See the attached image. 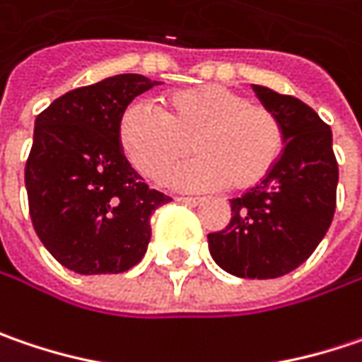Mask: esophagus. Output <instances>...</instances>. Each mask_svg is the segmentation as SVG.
<instances>
[{
  "label": "esophagus",
  "instance_id": "obj_1",
  "mask_svg": "<svg viewBox=\"0 0 362 362\" xmlns=\"http://www.w3.org/2000/svg\"><path fill=\"white\" fill-rule=\"evenodd\" d=\"M179 204H185V206H199L202 199L199 197H177Z\"/></svg>",
  "mask_w": 362,
  "mask_h": 362
}]
</instances>
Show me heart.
Here are the masks:
<instances>
[{"label":"heart","mask_w":362,"mask_h":362,"mask_svg":"<svg viewBox=\"0 0 362 362\" xmlns=\"http://www.w3.org/2000/svg\"><path fill=\"white\" fill-rule=\"evenodd\" d=\"M163 105L160 112L132 101L118 119L119 151L148 179H163L189 146L197 156L169 177L181 189L228 185L250 191L281 160L285 132L279 118L232 87L209 83L177 89L163 98Z\"/></svg>","instance_id":"1"}]
</instances>
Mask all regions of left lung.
Returning a JSON list of instances; mask_svg holds the SVG:
<instances>
[{"instance_id":"left-lung-1","label":"left lung","mask_w":362,"mask_h":362,"mask_svg":"<svg viewBox=\"0 0 362 362\" xmlns=\"http://www.w3.org/2000/svg\"><path fill=\"white\" fill-rule=\"evenodd\" d=\"M279 118L285 148L259 187L230 199L232 218L208 234L211 259L243 279H275L310 259L326 236L336 209L338 163L332 130L293 95L252 85Z\"/></svg>"}]
</instances>
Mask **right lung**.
<instances>
[{
  "mask_svg": "<svg viewBox=\"0 0 362 362\" xmlns=\"http://www.w3.org/2000/svg\"><path fill=\"white\" fill-rule=\"evenodd\" d=\"M158 81L116 75L54 100L34 124L26 160L30 218L46 250L79 275L124 273L151 243V216L171 202L151 189L118 144L126 105Z\"/></svg>",
  "mask_w": 362,
  "mask_h": 362,
  "instance_id": "1",
  "label": "right lung"
}]
</instances>
